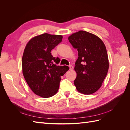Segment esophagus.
Masks as SVG:
<instances>
[{"mask_svg":"<svg viewBox=\"0 0 130 130\" xmlns=\"http://www.w3.org/2000/svg\"><path fill=\"white\" fill-rule=\"evenodd\" d=\"M69 69H70V70H72L73 69V66H72V65H69Z\"/></svg>","mask_w":130,"mask_h":130,"instance_id":"34e87169","label":"esophagus"}]
</instances>
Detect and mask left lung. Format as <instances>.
<instances>
[{
	"mask_svg": "<svg viewBox=\"0 0 130 130\" xmlns=\"http://www.w3.org/2000/svg\"><path fill=\"white\" fill-rule=\"evenodd\" d=\"M68 40L78 51L74 67L76 77L74 84L76 89L86 95L95 93L101 87L109 68L104 42L96 35L82 30L70 35Z\"/></svg>",
	"mask_w": 130,
	"mask_h": 130,
	"instance_id": "obj_1",
	"label": "left lung"
}]
</instances>
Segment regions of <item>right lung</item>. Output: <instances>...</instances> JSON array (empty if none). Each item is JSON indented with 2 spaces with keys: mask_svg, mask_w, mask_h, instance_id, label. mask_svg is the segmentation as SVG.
I'll list each match as a JSON object with an SVG mask.
<instances>
[{
  "mask_svg": "<svg viewBox=\"0 0 130 130\" xmlns=\"http://www.w3.org/2000/svg\"><path fill=\"white\" fill-rule=\"evenodd\" d=\"M62 35L43 34L34 37L27 43L22 57L25 80L36 95L47 98L57 92L61 76L68 71L67 66H57L60 58L53 56L52 50L62 42Z\"/></svg>",
  "mask_w": 130,
  "mask_h": 130,
  "instance_id": "obj_1",
  "label": "right lung"
}]
</instances>
